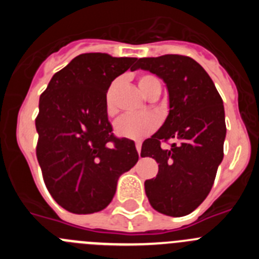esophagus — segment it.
Instances as JSON below:
<instances>
[{
    "label": "esophagus",
    "mask_w": 259,
    "mask_h": 259,
    "mask_svg": "<svg viewBox=\"0 0 259 259\" xmlns=\"http://www.w3.org/2000/svg\"><path fill=\"white\" fill-rule=\"evenodd\" d=\"M136 150H137V153L140 154L141 153V144L140 143H136Z\"/></svg>",
    "instance_id": "1"
}]
</instances>
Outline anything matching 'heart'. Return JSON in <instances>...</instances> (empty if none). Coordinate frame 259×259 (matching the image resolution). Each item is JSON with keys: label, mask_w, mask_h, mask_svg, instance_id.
Segmentation results:
<instances>
[{"label": "heart", "mask_w": 259, "mask_h": 259, "mask_svg": "<svg viewBox=\"0 0 259 259\" xmlns=\"http://www.w3.org/2000/svg\"><path fill=\"white\" fill-rule=\"evenodd\" d=\"M119 81H114L107 89L105 96V109L109 116L115 114V106H114V95L118 88ZM139 87L145 97H150L153 93L159 89L161 91V81L153 75H141L139 77ZM158 127V119L153 114H136V115H124L119 118L114 124V132L118 137L128 139V140H141L148 135L155 131Z\"/></svg>", "instance_id": "obj_1"}]
</instances>
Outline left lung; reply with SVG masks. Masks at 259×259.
<instances>
[{"label":"left lung","mask_w":259,"mask_h":259,"mask_svg":"<svg viewBox=\"0 0 259 259\" xmlns=\"http://www.w3.org/2000/svg\"><path fill=\"white\" fill-rule=\"evenodd\" d=\"M139 68L163 80L170 109L162 127L141 148V157L158 163L157 176L145 182V193L158 212L184 217L207 197L223 159V101L211 77L189 57L140 58L132 70ZM170 138L177 143L162 150L160 141Z\"/></svg>","instance_id":"left-lung-1"}]
</instances>
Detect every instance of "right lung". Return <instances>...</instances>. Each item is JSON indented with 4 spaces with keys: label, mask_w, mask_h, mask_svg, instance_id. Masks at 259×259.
Masks as SVG:
<instances>
[{
    "label": "right lung",
    "mask_w": 259,
    "mask_h": 259,
    "mask_svg": "<svg viewBox=\"0 0 259 259\" xmlns=\"http://www.w3.org/2000/svg\"><path fill=\"white\" fill-rule=\"evenodd\" d=\"M136 59L80 54L53 75L40 96L36 155L48 191L67 211L104 210L119 176L139 161L134 141L114 136L105 109L111 81Z\"/></svg>",
    "instance_id": "obj_1"
}]
</instances>
